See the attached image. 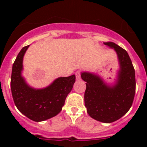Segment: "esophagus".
<instances>
[{
	"mask_svg": "<svg viewBox=\"0 0 147 147\" xmlns=\"http://www.w3.org/2000/svg\"><path fill=\"white\" fill-rule=\"evenodd\" d=\"M75 75H76V80H80V78H81V71H76V74H75Z\"/></svg>",
	"mask_w": 147,
	"mask_h": 147,
	"instance_id": "esophagus-1",
	"label": "esophagus"
}]
</instances>
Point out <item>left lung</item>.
Returning <instances> with one entry per match:
<instances>
[{
  "label": "left lung",
  "instance_id": "left-lung-1",
  "mask_svg": "<svg viewBox=\"0 0 147 147\" xmlns=\"http://www.w3.org/2000/svg\"><path fill=\"white\" fill-rule=\"evenodd\" d=\"M105 45L114 49L119 57L121 70L116 85L107 86L96 75L82 73L86 82L85 105L91 118L104 123L115 121L130 109L136 93V74L127 51L112 42Z\"/></svg>",
  "mask_w": 147,
  "mask_h": 147
}]
</instances>
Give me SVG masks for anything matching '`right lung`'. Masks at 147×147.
I'll return each mask as SVG.
<instances>
[{"label":"right lung","instance_id":"add662e5","mask_svg":"<svg viewBox=\"0 0 147 147\" xmlns=\"http://www.w3.org/2000/svg\"><path fill=\"white\" fill-rule=\"evenodd\" d=\"M29 45L23 47L13 63L11 90L15 106L21 113L34 121L47 120L57 115L76 81L74 74L59 77L44 89L30 88L22 77L23 59Z\"/></svg>","mask_w":147,"mask_h":147}]
</instances>
